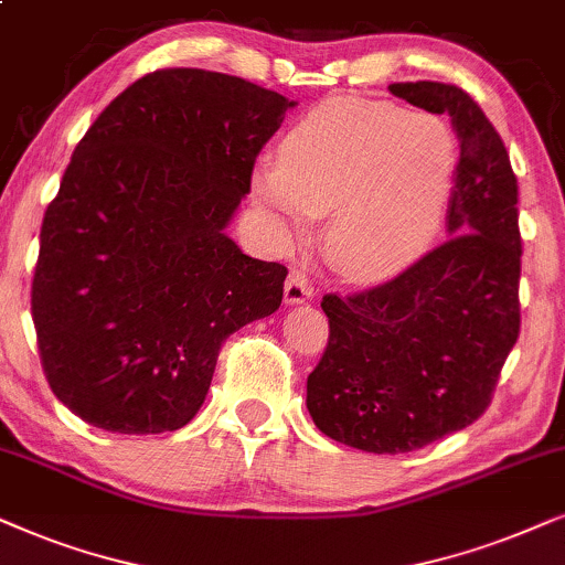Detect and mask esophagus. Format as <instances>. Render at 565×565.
I'll return each mask as SVG.
<instances>
[{
	"mask_svg": "<svg viewBox=\"0 0 565 565\" xmlns=\"http://www.w3.org/2000/svg\"><path fill=\"white\" fill-rule=\"evenodd\" d=\"M315 295V287L302 270H291L287 284H284V302L287 305H305Z\"/></svg>",
	"mask_w": 565,
	"mask_h": 565,
	"instance_id": "obj_1",
	"label": "esophagus"
}]
</instances>
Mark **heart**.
Returning a JSON list of instances; mask_svg holds the SVG:
<instances>
[{"mask_svg":"<svg viewBox=\"0 0 565 565\" xmlns=\"http://www.w3.org/2000/svg\"><path fill=\"white\" fill-rule=\"evenodd\" d=\"M455 139L431 113L330 97L291 126L276 160L255 164V204L287 232L326 216L322 255L377 281L411 266L445 220Z\"/></svg>","mask_w":565,"mask_h":565,"instance_id":"b5f03b06","label":"heart"}]
</instances>
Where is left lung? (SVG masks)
Listing matches in <instances>:
<instances>
[{"label": "left lung", "instance_id": "1", "mask_svg": "<svg viewBox=\"0 0 565 565\" xmlns=\"http://www.w3.org/2000/svg\"><path fill=\"white\" fill-rule=\"evenodd\" d=\"M390 93L445 113L460 139L447 243L393 281L322 297L328 349L307 377V411L361 452H413L470 426L491 403L519 335L516 178L480 105L455 85L397 82Z\"/></svg>", "mask_w": 565, "mask_h": 565}]
</instances>
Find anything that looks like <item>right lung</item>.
I'll use <instances>...</instances> for the list:
<instances>
[{
  "instance_id": "obj_1",
  "label": "right lung",
  "mask_w": 565,
  "mask_h": 565,
  "mask_svg": "<svg viewBox=\"0 0 565 565\" xmlns=\"http://www.w3.org/2000/svg\"><path fill=\"white\" fill-rule=\"evenodd\" d=\"M297 100L206 70L126 87L74 149L41 227L33 322L54 395L116 434L183 428L222 343L268 318L287 268L227 235Z\"/></svg>"
}]
</instances>
